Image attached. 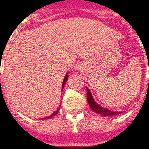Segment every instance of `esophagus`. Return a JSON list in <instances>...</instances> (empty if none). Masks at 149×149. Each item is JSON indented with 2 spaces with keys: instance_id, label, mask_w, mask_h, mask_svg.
<instances>
[{
  "instance_id": "obj_1",
  "label": "esophagus",
  "mask_w": 149,
  "mask_h": 149,
  "mask_svg": "<svg viewBox=\"0 0 149 149\" xmlns=\"http://www.w3.org/2000/svg\"><path fill=\"white\" fill-rule=\"evenodd\" d=\"M84 65L83 64V63H77L75 65H74V70H79V71H82V70H84Z\"/></svg>"
}]
</instances>
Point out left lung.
Wrapping results in <instances>:
<instances>
[{"label":"left lung","mask_w":149,"mask_h":149,"mask_svg":"<svg viewBox=\"0 0 149 149\" xmlns=\"http://www.w3.org/2000/svg\"><path fill=\"white\" fill-rule=\"evenodd\" d=\"M87 100H88L89 106L96 113H99V114H101L103 116H113L118 115V114L122 113V112L112 111V110H109V109L102 107V106H100V104H97L94 100V98L92 97V93H91L90 90L88 88H87Z\"/></svg>","instance_id":"8db88e82"}]
</instances>
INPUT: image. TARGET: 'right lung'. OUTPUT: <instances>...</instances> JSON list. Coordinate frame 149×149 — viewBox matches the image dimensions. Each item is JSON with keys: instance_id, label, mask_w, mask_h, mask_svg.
<instances>
[{"instance_id": "add662e5", "label": "right lung", "mask_w": 149, "mask_h": 149, "mask_svg": "<svg viewBox=\"0 0 149 149\" xmlns=\"http://www.w3.org/2000/svg\"><path fill=\"white\" fill-rule=\"evenodd\" d=\"M67 79H68V72L65 74V77H64V79H63V82H62V86H61V88H62V89H63V88H64V86H65V83H66ZM58 110H59V109H58L57 110H56V111L54 112V113H52V114H51L50 116H49V117H45V118H43L42 119H49V118H52V117H53V116L57 114Z\"/></svg>"}]
</instances>
